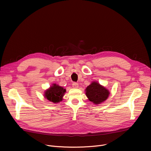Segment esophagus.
<instances>
[{
    "mask_svg": "<svg viewBox=\"0 0 151 151\" xmlns=\"http://www.w3.org/2000/svg\"><path fill=\"white\" fill-rule=\"evenodd\" d=\"M72 86H73V88H78L79 85H78V84L76 83H73L72 84Z\"/></svg>",
    "mask_w": 151,
    "mask_h": 151,
    "instance_id": "obj_1",
    "label": "esophagus"
}]
</instances>
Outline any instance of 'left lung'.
Instances as JSON below:
<instances>
[{"mask_svg": "<svg viewBox=\"0 0 151 151\" xmlns=\"http://www.w3.org/2000/svg\"><path fill=\"white\" fill-rule=\"evenodd\" d=\"M109 93L108 90L96 82L92 83L86 89V96L89 101L97 105L105 101Z\"/></svg>", "mask_w": 151, "mask_h": 151, "instance_id": "left-lung-1", "label": "left lung"}]
</instances>
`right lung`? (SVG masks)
Segmentation results:
<instances>
[{
    "mask_svg": "<svg viewBox=\"0 0 151 151\" xmlns=\"http://www.w3.org/2000/svg\"><path fill=\"white\" fill-rule=\"evenodd\" d=\"M65 91L66 90L63 89L62 87L54 84L49 89L46 91L45 97L47 99V100L55 104L62 100V97Z\"/></svg>",
    "mask_w": 151,
    "mask_h": 151,
    "instance_id": "1",
    "label": "right lung"
}]
</instances>
